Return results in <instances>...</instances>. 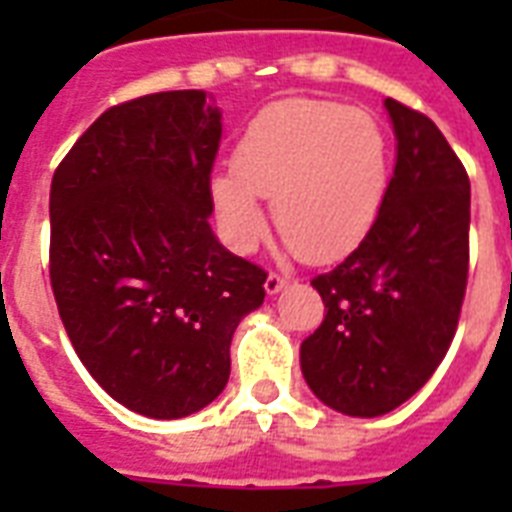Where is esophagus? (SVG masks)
<instances>
[{"instance_id": "34e87169", "label": "esophagus", "mask_w": 512, "mask_h": 512, "mask_svg": "<svg viewBox=\"0 0 512 512\" xmlns=\"http://www.w3.org/2000/svg\"><path fill=\"white\" fill-rule=\"evenodd\" d=\"M284 287H287V279H284V276H279V273H268V279H265V292H268V295H279Z\"/></svg>"}]
</instances>
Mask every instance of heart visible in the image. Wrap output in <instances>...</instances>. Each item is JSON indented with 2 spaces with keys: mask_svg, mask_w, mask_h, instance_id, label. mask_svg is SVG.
Returning a JSON list of instances; mask_svg holds the SVG:
<instances>
[{
  "mask_svg": "<svg viewBox=\"0 0 512 512\" xmlns=\"http://www.w3.org/2000/svg\"><path fill=\"white\" fill-rule=\"evenodd\" d=\"M393 177L385 127L335 100L292 98L257 111L233 148V170L209 177L223 239L252 252L268 228L316 263L348 255L377 223Z\"/></svg>",
  "mask_w": 512,
  "mask_h": 512,
  "instance_id": "obj_1",
  "label": "heart"
}]
</instances>
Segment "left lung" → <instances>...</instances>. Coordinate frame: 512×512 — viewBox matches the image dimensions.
Here are the masks:
<instances>
[{
  "mask_svg": "<svg viewBox=\"0 0 512 512\" xmlns=\"http://www.w3.org/2000/svg\"><path fill=\"white\" fill-rule=\"evenodd\" d=\"M396 167L377 223L311 281L327 305L300 345L321 404L380 417L417 393L452 345L468 284V172L425 114L385 98Z\"/></svg>",
  "mask_w": 512,
  "mask_h": 512,
  "instance_id": "left-lung-1",
  "label": "left lung"
}]
</instances>
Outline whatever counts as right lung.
I'll return each instance as SVG.
<instances>
[{"label": "right lung", "mask_w": 512, "mask_h": 512, "mask_svg": "<svg viewBox=\"0 0 512 512\" xmlns=\"http://www.w3.org/2000/svg\"><path fill=\"white\" fill-rule=\"evenodd\" d=\"M223 114L204 90L108 108L50 188V281L76 356L130 412L177 420L223 393L268 273L217 241Z\"/></svg>", "instance_id": "obj_1"}]
</instances>
